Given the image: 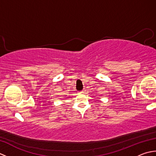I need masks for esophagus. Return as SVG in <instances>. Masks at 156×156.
<instances>
[{
    "mask_svg": "<svg viewBox=\"0 0 156 156\" xmlns=\"http://www.w3.org/2000/svg\"><path fill=\"white\" fill-rule=\"evenodd\" d=\"M85 92H86V89H84V90H82L80 92V93H82V94H84V93H85Z\"/></svg>",
    "mask_w": 156,
    "mask_h": 156,
    "instance_id": "esophagus-1",
    "label": "esophagus"
}]
</instances>
